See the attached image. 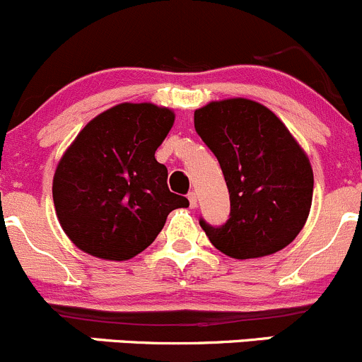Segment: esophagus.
<instances>
[{
  "mask_svg": "<svg viewBox=\"0 0 362 362\" xmlns=\"http://www.w3.org/2000/svg\"><path fill=\"white\" fill-rule=\"evenodd\" d=\"M188 200H189V207H193V209H195V207H197V193L189 192L188 193Z\"/></svg>",
  "mask_w": 362,
  "mask_h": 362,
  "instance_id": "1",
  "label": "esophagus"
}]
</instances>
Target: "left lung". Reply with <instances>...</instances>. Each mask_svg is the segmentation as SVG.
<instances>
[{
  "label": "left lung",
  "instance_id": "1",
  "mask_svg": "<svg viewBox=\"0 0 362 362\" xmlns=\"http://www.w3.org/2000/svg\"><path fill=\"white\" fill-rule=\"evenodd\" d=\"M193 119L230 195L227 223L200 220L214 248L245 260L291 245L310 214L313 170L280 117L253 100L228 98L200 107Z\"/></svg>",
  "mask_w": 362,
  "mask_h": 362
}]
</instances>
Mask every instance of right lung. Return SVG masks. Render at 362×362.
<instances>
[{
  "mask_svg": "<svg viewBox=\"0 0 362 362\" xmlns=\"http://www.w3.org/2000/svg\"><path fill=\"white\" fill-rule=\"evenodd\" d=\"M173 124L167 107L119 103L78 132L52 181L58 220L78 250L128 260L155 241L170 211L188 207L155 158Z\"/></svg>",
  "mask_w": 362,
  "mask_h": 362,
  "instance_id": "add662e5",
  "label": "right lung"
}]
</instances>
